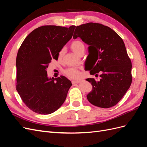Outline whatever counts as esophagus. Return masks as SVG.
Listing matches in <instances>:
<instances>
[{"instance_id":"obj_1","label":"esophagus","mask_w":147,"mask_h":147,"mask_svg":"<svg viewBox=\"0 0 147 147\" xmlns=\"http://www.w3.org/2000/svg\"><path fill=\"white\" fill-rule=\"evenodd\" d=\"M80 82V80H73L72 81V84H75V83H79Z\"/></svg>"}]
</instances>
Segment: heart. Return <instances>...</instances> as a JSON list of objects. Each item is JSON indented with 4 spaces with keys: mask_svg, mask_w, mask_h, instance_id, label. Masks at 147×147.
I'll list each match as a JSON object with an SVG mask.
<instances>
[{
    "mask_svg": "<svg viewBox=\"0 0 147 147\" xmlns=\"http://www.w3.org/2000/svg\"><path fill=\"white\" fill-rule=\"evenodd\" d=\"M70 47H71V48H72V50L77 55H78L80 52L82 50H84V46L83 45V43L78 40L73 42L72 44H71ZM64 52H65L64 49H62V50H61L59 52L58 57L59 59H62V57H63ZM64 74L68 77L70 78H73V79L79 78L81 77V73L80 72V70L75 68H69L67 69H65L64 70Z\"/></svg>",
    "mask_w": 147,
    "mask_h": 147,
    "instance_id": "1",
    "label": "heart"
}]
</instances>
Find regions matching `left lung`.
Here are the masks:
<instances>
[{"mask_svg": "<svg viewBox=\"0 0 147 147\" xmlns=\"http://www.w3.org/2000/svg\"><path fill=\"white\" fill-rule=\"evenodd\" d=\"M80 37L89 45L85 70L98 77L87 78L92 86L87 95L88 101L100 108L107 109L122 99L132 83L131 61L123 39L108 26L88 23L77 26L74 38Z\"/></svg>", "mask_w": 147, "mask_h": 147, "instance_id": "left-lung-1", "label": "left lung"}]
</instances>
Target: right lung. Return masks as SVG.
<instances>
[{
	"label": "right lung",
	"instance_id": "obj_1",
	"mask_svg": "<svg viewBox=\"0 0 147 147\" xmlns=\"http://www.w3.org/2000/svg\"><path fill=\"white\" fill-rule=\"evenodd\" d=\"M75 26H43L32 31L19 49L16 61V90L33 112L48 115L64 102L72 83L65 77L49 78L47 69L72 37Z\"/></svg>",
	"mask_w": 147,
	"mask_h": 147
}]
</instances>
